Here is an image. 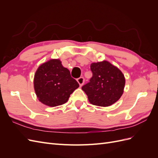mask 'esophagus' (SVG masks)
<instances>
[{
  "instance_id": "34e87169",
  "label": "esophagus",
  "mask_w": 158,
  "mask_h": 158,
  "mask_svg": "<svg viewBox=\"0 0 158 158\" xmlns=\"http://www.w3.org/2000/svg\"><path fill=\"white\" fill-rule=\"evenodd\" d=\"M84 77H80L77 79V82H78V84H80V86H82V85L84 84Z\"/></svg>"
}]
</instances>
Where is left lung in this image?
Returning <instances> with one entry per match:
<instances>
[{
  "mask_svg": "<svg viewBox=\"0 0 158 158\" xmlns=\"http://www.w3.org/2000/svg\"><path fill=\"white\" fill-rule=\"evenodd\" d=\"M92 77L82 90L94 106L108 107L117 102L124 92L125 78L122 72L107 60L90 65Z\"/></svg>",
  "mask_w": 158,
  "mask_h": 158,
  "instance_id": "left-lung-1",
  "label": "left lung"
}]
</instances>
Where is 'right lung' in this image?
<instances>
[{"label": "right lung", "instance_id": "right-lung-1", "mask_svg": "<svg viewBox=\"0 0 158 158\" xmlns=\"http://www.w3.org/2000/svg\"><path fill=\"white\" fill-rule=\"evenodd\" d=\"M33 85L39 101L49 107L65 103L79 87L59 59H51L41 64L35 72Z\"/></svg>", "mask_w": 158, "mask_h": 158}]
</instances>
